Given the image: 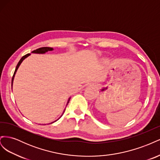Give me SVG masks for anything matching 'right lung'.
I'll return each instance as SVG.
<instances>
[{
  "label": "right lung",
  "mask_w": 160,
  "mask_h": 160,
  "mask_svg": "<svg viewBox=\"0 0 160 160\" xmlns=\"http://www.w3.org/2000/svg\"><path fill=\"white\" fill-rule=\"evenodd\" d=\"M52 50H53V48L45 47H41V48H39V49H36V50H34L33 51H32V52H31V53H36V54H45V53H46V52H47L48 51H52ZM30 55H31L30 53H28V54H27V55H25V56H23V57L21 58V60L19 61V62H18V64H17V67H16L15 71H14V75H13V77H12V83H11V84H12H12H13V81H14V76H15V74H16V72H17V70H18V67H20L21 64L22 63V62L24 60H25V59H26V58H27L28 56H30ZM70 99H71V98H69L68 99V101H67V105H67V104L69 103ZM65 109H64L63 112H62V115L60 116V117H59V118H58L57 120L54 121V122H51V123H49V124H51V123H54V122H57V120H59V119L61 118V116H62V115H63V113H64V112H65Z\"/></svg>",
  "instance_id": "add662e5"
}]
</instances>
